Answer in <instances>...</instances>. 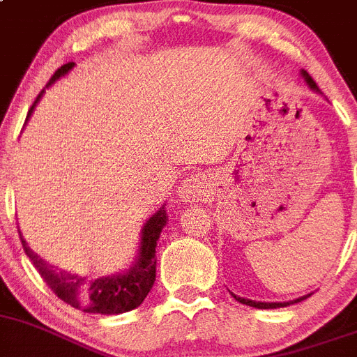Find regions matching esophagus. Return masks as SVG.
<instances>
[{
  "instance_id": "esophagus-1",
  "label": "esophagus",
  "mask_w": 357,
  "mask_h": 357,
  "mask_svg": "<svg viewBox=\"0 0 357 357\" xmlns=\"http://www.w3.org/2000/svg\"><path fill=\"white\" fill-rule=\"evenodd\" d=\"M204 194H206V183L199 174L188 176L178 187V196L183 201H199L201 197H204Z\"/></svg>"
}]
</instances>
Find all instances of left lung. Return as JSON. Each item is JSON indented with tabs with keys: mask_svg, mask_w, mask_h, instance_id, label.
Masks as SVG:
<instances>
[{
	"mask_svg": "<svg viewBox=\"0 0 357 357\" xmlns=\"http://www.w3.org/2000/svg\"><path fill=\"white\" fill-rule=\"evenodd\" d=\"M302 75L305 77V80H307V84L311 86L312 89H316V91H320V89H318V86H316V82L314 80L311 79V75H309L307 71H302ZM307 296H311V294H305V296H302V298H296V300H291V302H255V300H248V298H241V296H237V294H234V298L237 300V302H241V303H246V305H250V307H257V309H277V307H287V305H291V303H298V302H302V300H305L307 298Z\"/></svg>",
	"mask_w": 357,
	"mask_h": 357,
	"instance_id": "1",
	"label": "left lung"
}]
</instances>
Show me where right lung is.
<instances>
[{
    "label": "right lung",
    "instance_id": "obj_1",
    "mask_svg": "<svg viewBox=\"0 0 357 357\" xmlns=\"http://www.w3.org/2000/svg\"><path fill=\"white\" fill-rule=\"evenodd\" d=\"M73 64L75 63H66L59 68L54 77L48 80L46 88L59 77L68 73L73 68ZM43 93H45V89L37 95L36 102L29 111V116L32 114L39 98L43 97ZM29 116H26V120H29ZM165 225L167 212L161 206L145 222L144 230H142L140 253H138V260L132 264V268L127 269L126 273L102 278L79 277V275L61 271V269L48 264L46 260H43L37 253H33L21 235V231L20 238L24 253L32 260V264L36 266L43 280L46 282V286L54 291L63 302L70 303L71 307L80 309V311L93 312V314H120V312H127L138 307L145 300L149 291L153 289L154 280H156V243Z\"/></svg>",
    "mask_w": 357,
    "mask_h": 357
}]
</instances>
